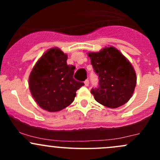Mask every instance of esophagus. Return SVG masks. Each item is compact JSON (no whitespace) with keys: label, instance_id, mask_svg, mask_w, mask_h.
Returning <instances> with one entry per match:
<instances>
[{"label":"esophagus","instance_id":"34e87169","mask_svg":"<svg viewBox=\"0 0 160 160\" xmlns=\"http://www.w3.org/2000/svg\"><path fill=\"white\" fill-rule=\"evenodd\" d=\"M84 83H85V86H86V87H88V85H89V83H90V82H89V80H88H88H85V81H84Z\"/></svg>","mask_w":160,"mask_h":160}]
</instances>
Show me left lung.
Listing matches in <instances>:
<instances>
[{"label": "left lung", "instance_id": "8db88e82", "mask_svg": "<svg viewBox=\"0 0 160 160\" xmlns=\"http://www.w3.org/2000/svg\"><path fill=\"white\" fill-rule=\"evenodd\" d=\"M88 56L99 79L98 88L90 90L94 99L111 108L125 104L136 85V75L132 64L112 46Z\"/></svg>", "mask_w": 160, "mask_h": 160}]
</instances>
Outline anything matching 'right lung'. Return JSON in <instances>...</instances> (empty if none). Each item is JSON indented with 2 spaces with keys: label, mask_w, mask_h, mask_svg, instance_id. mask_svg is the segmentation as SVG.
<instances>
[{
  "label": "right lung",
  "mask_w": 160,
  "mask_h": 160,
  "mask_svg": "<svg viewBox=\"0 0 160 160\" xmlns=\"http://www.w3.org/2000/svg\"><path fill=\"white\" fill-rule=\"evenodd\" d=\"M67 56L60 49H49L37 62L29 77V88L37 104L55 112L69 106L76 92L84 83L73 79L72 65H67Z\"/></svg>",
  "instance_id": "1"
}]
</instances>
